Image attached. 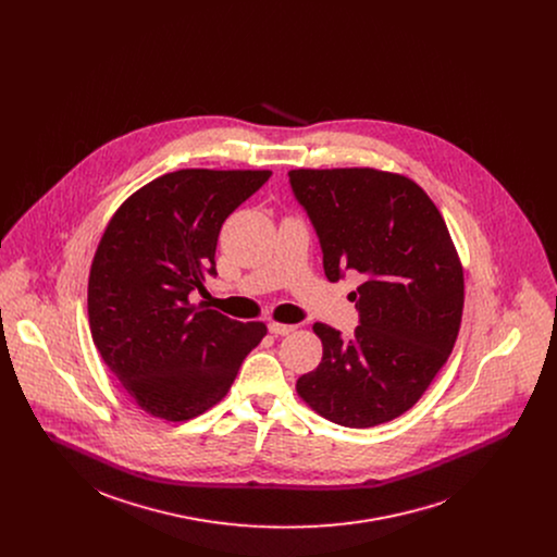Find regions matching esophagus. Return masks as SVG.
<instances>
[{
  "mask_svg": "<svg viewBox=\"0 0 557 557\" xmlns=\"http://www.w3.org/2000/svg\"><path fill=\"white\" fill-rule=\"evenodd\" d=\"M296 330H298V325H292V323H276V321L270 323V332L274 336H287V334H292Z\"/></svg>",
  "mask_w": 557,
  "mask_h": 557,
  "instance_id": "esophagus-1",
  "label": "esophagus"
}]
</instances>
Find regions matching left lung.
I'll return each instance as SVG.
<instances>
[{"instance_id": "obj_1", "label": "left lung", "mask_w": 557, "mask_h": 557, "mask_svg": "<svg viewBox=\"0 0 557 557\" xmlns=\"http://www.w3.org/2000/svg\"><path fill=\"white\" fill-rule=\"evenodd\" d=\"M289 184L318 232L323 272H360V325L315 323L323 356L296 384L323 418L364 429L405 413L446 364L463 315V268L429 195L369 166L294 169Z\"/></svg>"}]
</instances>
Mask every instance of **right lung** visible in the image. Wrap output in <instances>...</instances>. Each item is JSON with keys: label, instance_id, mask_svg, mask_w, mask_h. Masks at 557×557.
Here are the masks:
<instances>
[{"label": "right lung", "instance_id": "add662e5", "mask_svg": "<svg viewBox=\"0 0 557 557\" xmlns=\"http://www.w3.org/2000/svg\"><path fill=\"white\" fill-rule=\"evenodd\" d=\"M272 171L180 169L131 195L96 248L87 315L96 349L148 413L190 420L232 388L268 327L190 305L216 276L225 219Z\"/></svg>", "mask_w": 557, "mask_h": 557}]
</instances>
